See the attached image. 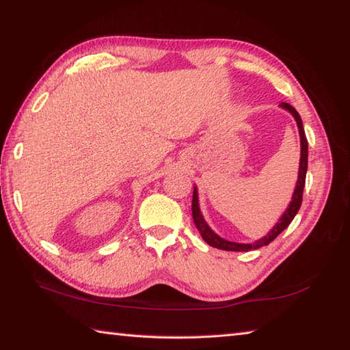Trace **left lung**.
Returning a JSON list of instances; mask_svg holds the SVG:
<instances>
[{
	"label": "left lung",
	"instance_id": "obj_1",
	"mask_svg": "<svg viewBox=\"0 0 350 350\" xmlns=\"http://www.w3.org/2000/svg\"><path fill=\"white\" fill-rule=\"evenodd\" d=\"M280 107L286 109L289 112L295 121H297L298 126V131H299V142H301V157H299V169H298V180H297V185H295L293 195H292V200L287 205L286 211L282 214L280 219L275 223V226L271 229L268 234L254 241L252 244H241V243H234V241H228L221 237H219L215 232L209 228V224L205 221L204 215L200 213L199 208V195H198V187L195 185L193 187V200H191V214H193V221H195L198 230L200 232L202 238L206 244H209L211 247L220 248V250H226V252H248V250H256V248H260L263 245H268L271 241H274L282 232L289 226L291 221L295 219L297 215L298 209L301 208V202H302V191H304V185H306V175H307V165H308V142L307 137L304 133V126H302V120L299 113L297 112L293 106H291L289 103H282Z\"/></svg>",
	"mask_w": 350,
	"mask_h": 350
}]
</instances>
